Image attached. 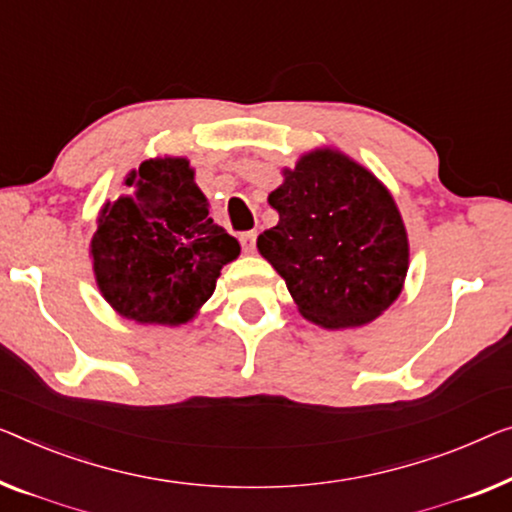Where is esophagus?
Listing matches in <instances>:
<instances>
[{"mask_svg":"<svg viewBox=\"0 0 512 512\" xmlns=\"http://www.w3.org/2000/svg\"><path fill=\"white\" fill-rule=\"evenodd\" d=\"M255 239H257L255 232H243V234L239 236L243 253H253V250H255Z\"/></svg>","mask_w":512,"mask_h":512,"instance_id":"obj_1","label":"esophagus"}]
</instances>
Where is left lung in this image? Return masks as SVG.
Instances as JSON below:
<instances>
[{
  "label": "left lung",
  "instance_id": "left-lung-1",
  "mask_svg": "<svg viewBox=\"0 0 512 512\" xmlns=\"http://www.w3.org/2000/svg\"><path fill=\"white\" fill-rule=\"evenodd\" d=\"M269 195L278 225L257 250L287 282L308 322L363 326L398 299L409 241L393 195L375 174L335 149L301 156Z\"/></svg>",
  "mask_w": 512,
  "mask_h": 512
}]
</instances>
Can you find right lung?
<instances>
[{"mask_svg":"<svg viewBox=\"0 0 512 512\" xmlns=\"http://www.w3.org/2000/svg\"><path fill=\"white\" fill-rule=\"evenodd\" d=\"M126 186L128 195L101 209L91 239L98 289L133 322L186 324L239 257V241L209 218L186 158L144 160Z\"/></svg>","mask_w":512,"mask_h":512,"instance_id":"1","label":"right lung"}]
</instances>
